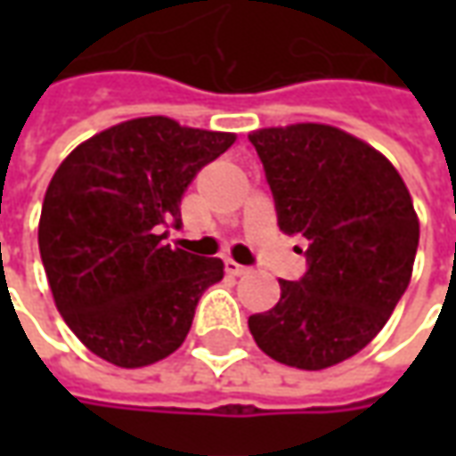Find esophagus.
<instances>
[{
	"mask_svg": "<svg viewBox=\"0 0 456 456\" xmlns=\"http://www.w3.org/2000/svg\"><path fill=\"white\" fill-rule=\"evenodd\" d=\"M224 268H227L229 276H244V273H247V271H248L247 266H241V264H237V261H232V258H227V261H224Z\"/></svg>",
	"mask_w": 456,
	"mask_h": 456,
	"instance_id": "34e87169",
	"label": "esophagus"
}]
</instances>
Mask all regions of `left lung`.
I'll return each instance as SVG.
<instances>
[{
    "label": "left lung",
    "mask_w": 456,
    "mask_h": 456,
    "mask_svg": "<svg viewBox=\"0 0 456 456\" xmlns=\"http://www.w3.org/2000/svg\"><path fill=\"white\" fill-rule=\"evenodd\" d=\"M283 234L307 239V273L248 317L271 359L320 371L359 354L411 283L420 222L401 173L346 131L300 121L248 134Z\"/></svg>",
    "instance_id": "1"
}]
</instances>
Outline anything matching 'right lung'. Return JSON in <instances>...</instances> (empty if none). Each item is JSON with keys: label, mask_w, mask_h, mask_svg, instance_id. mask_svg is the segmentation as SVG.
Masks as SVG:
<instances>
[{"label": "right lung", "mask_w": 456, "mask_h": 456, "mask_svg": "<svg viewBox=\"0 0 456 456\" xmlns=\"http://www.w3.org/2000/svg\"><path fill=\"white\" fill-rule=\"evenodd\" d=\"M234 141L232 131L139 117L83 141L53 173L38 219L41 261L65 325L100 359L141 369L185 342L224 264L163 239L180 227L190 180Z\"/></svg>", "instance_id": "1"}]
</instances>
